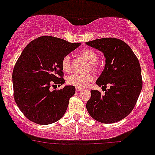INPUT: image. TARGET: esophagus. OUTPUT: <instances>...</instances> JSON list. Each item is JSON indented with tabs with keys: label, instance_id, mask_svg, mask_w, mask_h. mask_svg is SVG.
I'll use <instances>...</instances> for the list:
<instances>
[{
	"label": "esophagus",
	"instance_id": "1",
	"mask_svg": "<svg viewBox=\"0 0 155 155\" xmlns=\"http://www.w3.org/2000/svg\"><path fill=\"white\" fill-rule=\"evenodd\" d=\"M75 91H82V88H80V87H76L75 88Z\"/></svg>",
	"mask_w": 155,
	"mask_h": 155
}]
</instances>
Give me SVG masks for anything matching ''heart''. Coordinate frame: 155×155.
Wrapping results in <instances>:
<instances>
[{"instance_id":"b5f03b06","label":"heart","mask_w":155,"mask_h":155,"mask_svg":"<svg viewBox=\"0 0 155 155\" xmlns=\"http://www.w3.org/2000/svg\"><path fill=\"white\" fill-rule=\"evenodd\" d=\"M80 55L91 64V68L95 70L97 65L96 63L98 60V55L95 51L92 49H86L80 52ZM61 68L64 72H69L71 71V58L69 56H64L61 60ZM94 78L91 75H80V74H73L68 77V84L76 87L84 88L87 87L92 81Z\"/></svg>"}]
</instances>
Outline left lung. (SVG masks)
<instances>
[{"instance_id": "left-lung-1", "label": "left lung", "mask_w": 155, "mask_h": 155, "mask_svg": "<svg viewBox=\"0 0 155 155\" xmlns=\"http://www.w3.org/2000/svg\"><path fill=\"white\" fill-rule=\"evenodd\" d=\"M86 44L104 53L106 65L96 81L106 87V94L91 91V97L87 110L91 117L104 124L115 123L132 111L141 92L143 80L137 57L124 41L116 38H104ZM110 88L106 90V86Z\"/></svg>"}]
</instances>
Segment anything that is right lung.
Masks as SVG:
<instances>
[{"mask_svg":"<svg viewBox=\"0 0 155 155\" xmlns=\"http://www.w3.org/2000/svg\"><path fill=\"white\" fill-rule=\"evenodd\" d=\"M80 45L59 38L41 36L31 41L18 58L12 72L14 99L27 119L49 124L65 114L74 86L50 91L55 84H64L61 60Z\"/></svg>","mask_w":155,"mask_h":155,"instance_id":"add662e5","label":"right lung"}]
</instances>
